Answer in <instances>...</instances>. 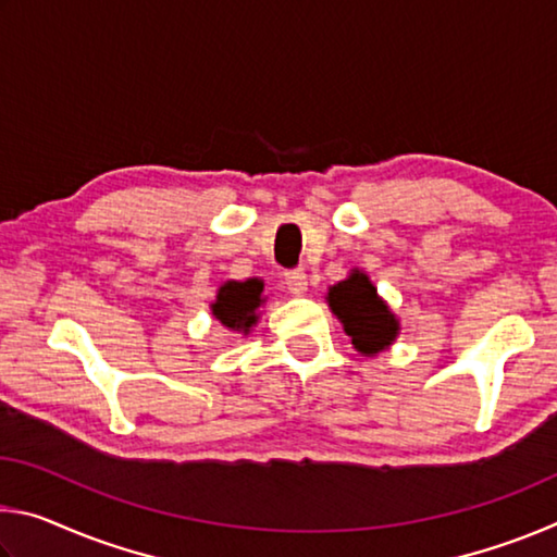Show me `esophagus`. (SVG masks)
Returning <instances> with one entry per match:
<instances>
[{"mask_svg":"<svg viewBox=\"0 0 557 557\" xmlns=\"http://www.w3.org/2000/svg\"><path fill=\"white\" fill-rule=\"evenodd\" d=\"M285 282L287 287L295 292V295H305L307 292V272L305 270H287L285 272Z\"/></svg>","mask_w":557,"mask_h":557,"instance_id":"1","label":"esophagus"}]
</instances>
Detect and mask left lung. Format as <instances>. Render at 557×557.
Listing matches in <instances>:
<instances>
[{"label": "left lung", "instance_id": "obj_1", "mask_svg": "<svg viewBox=\"0 0 557 557\" xmlns=\"http://www.w3.org/2000/svg\"><path fill=\"white\" fill-rule=\"evenodd\" d=\"M326 301L338 322L344 324V332L351 336L356 351L366 356L385 351L400 332V322L361 270H351L346 280L329 287Z\"/></svg>", "mask_w": 557, "mask_h": 557}]
</instances>
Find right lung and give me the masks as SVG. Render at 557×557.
I'll list each match as a JSON object with an SVG mask.
<instances>
[{
    "label": "right lung",
    "instance_id": "1",
    "mask_svg": "<svg viewBox=\"0 0 557 557\" xmlns=\"http://www.w3.org/2000/svg\"><path fill=\"white\" fill-rule=\"evenodd\" d=\"M265 282L258 277L250 280H228L219 287V295L211 305L213 317L235 334H250V329L258 324V309L265 301Z\"/></svg>",
    "mask_w": 557,
    "mask_h": 557
}]
</instances>
